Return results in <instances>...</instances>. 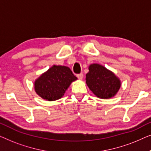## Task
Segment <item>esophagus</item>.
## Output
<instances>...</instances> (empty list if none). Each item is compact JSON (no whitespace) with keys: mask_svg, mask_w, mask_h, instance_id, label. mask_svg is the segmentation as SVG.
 Here are the masks:
<instances>
[{"mask_svg":"<svg viewBox=\"0 0 151 151\" xmlns=\"http://www.w3.org/2000/svg\"><path fill=\"white\" fill-rule=\"evenodd\" d=\"M77 77H78V79H79V80H82V78H83V77H84L83 73H81L78 74V75H77Z\"/></svg>","mask_w":151,"mask_h":151,"instance_id":"esophagus-1","label":"esophagus"}]
</instances>
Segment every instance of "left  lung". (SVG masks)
I'll return each mask as SVG.
<instances>
[{
  "mask_svg": "<svg viewBox=\"0 0 151 151\" xmlns=\"http://www.w3.org/2000/svg\"><path fill=\"white\" fill-rule=\"evenodd\" d=\"M88 70L86 75V84L98 98L109 99L116 95L121 82L112 71L98 64L91 65Z\"/></svg>",
  "mask_w": 151,
  "mask_h": 151,
  "instance_id": "8db88e82",
  "label": "left lung"
}]
</instances>
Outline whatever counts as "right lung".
<instances>
[{"mask_svg": "<svg viewBox=\"0 0 151 151\" xmlns=\"http://www.w3.org/2000/svg\"><path fill=\"white\" fill-rule=\"evenodd\" d=\"M77 79L68 67L53 65L36 80L34 88L42 99L54 101L61 98L71 82Z\"/></svg>", "mask_w": 151, "mask_h": 151, "instance_id": "right-lung-1", "label": "right lung"}]
</instances>
